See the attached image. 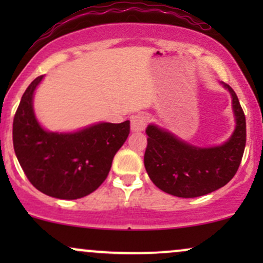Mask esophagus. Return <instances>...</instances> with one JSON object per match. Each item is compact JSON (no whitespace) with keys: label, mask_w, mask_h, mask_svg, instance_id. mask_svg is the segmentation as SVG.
Wrapping results in <instances>:
<instances>
[{"label":"esophagus","mask_w":263,"mask_h":263,"mask_svg":"<svg viewBox=\"0 0 263 263\" xmlns=\"http://www.w3.org/2000/svg\"><path fill=\"white\" fill-rule=\"evenodd\" d=\"M147 116L143 114H136L131 117V131L132 132H142L146 128Z\"/></svg>","instance_id":"34e87169"}]
</instances>
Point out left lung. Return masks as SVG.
<instances>
[{
	"label": "left lung",
	"mask_w": 263,
	"mask_h": 263,
	"mask_svg": "<svg viewBox=\"0 0 263 263\" xmlns=\"http://www.w3.org/2000/svg\"><path fill=\"white\" fill-rule=\"evenodd\" d=\"M235 128L218 146L200 147L182 140L156 123L146 128L147 148L144 168L153 184L178 198H197L228 184L237 172L246 144V120L240 102L228 84Z\"/></svg>",
	"instance_id": "obj_1"
}]
</instances>
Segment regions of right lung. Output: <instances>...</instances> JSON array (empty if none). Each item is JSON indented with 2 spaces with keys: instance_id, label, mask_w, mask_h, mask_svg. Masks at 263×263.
<instances>
[{
  "instance_id": "add662e5",
  "label": "right lung",
  "mask_w": 263,
  "mask_h": 263,
  "mask_svg": "<svg viewBox=\"0 0 263 263\" xmlns=\"http://www.w3.org/2000/svg\"><path fill=\"white\" fill-rule=\"evenodd\" d=\"M44 75L27 87L13 120V147L27 178L49 197L74 200L101 185L116 152L129 134V121L98 122L70 132L45 129L33 107Z\"/></svg>"
}]
</instances>
